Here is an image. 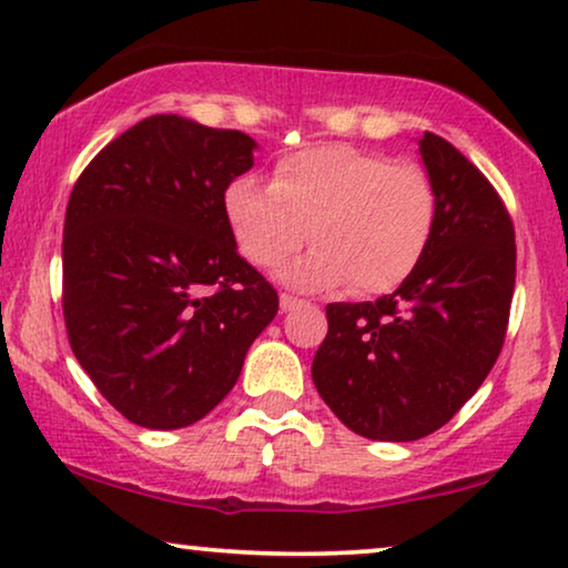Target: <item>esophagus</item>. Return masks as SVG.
<instances>
[{
	"instance_id": "1",
	"label": "esophagus",
	"mask_w": 568,
	"mask_h": 568,
	"mask_svg": "<svg viewBox=\"0 0 568 568\" xmlns=\"http://www.w3.org/2000/svg\"><path fill=\"white\" fill-rule=\"evenodd\" d=\"M278 305H282V313H290V310H294V307H300L302 305V300H297V297H292V294H282V297H278Z\"/></svg>"
}]
</instances>
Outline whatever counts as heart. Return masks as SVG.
Here are the masks:
<instances>
[{"label":"heart","instance_id":"1","mask_svg":"<svg viewBox=\"0 0 568 568\" xmlns=\"http://www.w3.org/2000/svg\"><path fill=\"white\" fill-rule=\"evenodd\" d=\"M237 251L274 268L307 240L315 247L282 274L294 290L390 292L414 274L437 222V191L414 162L348 144H317L274 165L271 185L232 178L222 196Z\"/></svg>","mask_w":568,"mask_h":568}]
</instances>
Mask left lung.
Listing matches in <instances>:
<instances>
[{
  "label": "left lung",
  "instance_id": "obj_1",
  "mask_svg": "<svg viewBox=\"0 0 568 568\" xmlns=\"http://www.w3.org/2000/svg\"><path fill=\"white\" fill-rule=\"evenodd\" d=\"M437 222L406 282L325 307L313 383L348 429L410 442L445 426L499 359L515 294V227L486 175L445 139H418Z\"/></svg>",
  "mask_w": 568,
  "mask_h": 568
}]
</instances>
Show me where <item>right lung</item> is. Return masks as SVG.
<instances>
[{"label": "right lung", "mask_w": 568, "mask_h": 568, "mask_svg": "<svg viewBox=\"0 0 568 568\" xmlns=\"http://www.w3.org/2000/svg\"><path fill=\"white\" fill-rule=\"evenodd\" d=\"M258 144L175 113L103 146L67 204L64 321L77 362L144 429H181L235 387L278 294L224 220Z\"/></svg>", "instance_id": "1"}]
</instances>
